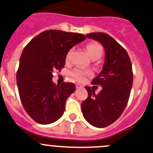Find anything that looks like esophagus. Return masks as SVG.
I'll list each match as a JSON object with an SVG mask.
<instances>
[{
	"instance_id": "obj_1",
	"label": "esophagus",
	"mask_w": 153,
	"mask_h": 153,
	"mask_svg": "<svg viewBox=\"0 0 153 153\" xmlns=\"http://www.w3.org/2000/svg\"><path fill=\"white\" fill-rule=\"evenodd\" d=\"M76 88H82V85H80V84H76Z\"/></svg>"
}]
</instances>
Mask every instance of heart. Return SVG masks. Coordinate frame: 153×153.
<instances>
[{"label": "heart", "instance_id": "obj_1", "mask_svg": "<svg viewBox=\"0 0 153 153\" xmlns=\"http://www.w3.org/2000/svg\"><path fill=\"white\" fill-rule=\"evenodd\" d=\"M86 51H87L88 54L89 55L90 58H97L98 59L102 55L103 48H102V45L100 44L97 43V42H90V43H88L86 45ZM71 51V50H70L68 52L67 55H66L67 59H68ZM91 74V71H84V70H82V69L79 68L74 69L71 72V76L78 82H84L85 79V77L88 76V75H90Z\"/></svg>", "mask_w": 153, "mask_h": 153}]
</instances>
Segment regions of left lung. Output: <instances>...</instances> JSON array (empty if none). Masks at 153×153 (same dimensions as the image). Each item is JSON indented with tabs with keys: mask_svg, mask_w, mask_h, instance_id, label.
Instances as JSON below:
<instances>
[{
	"mask_svg": "<svg viewBox=\"0 0 153 153\" xmlns=\"http://www.w3.org/2000/svg\"><path fill=\"white\" fill-rule=\"evenodd\" d=\"M86 37L102 44L105 60L99 75L91 82L102 86V90L95 95L86 86L88 95L82 102V111L89 124L105 128L119 119L127 105L133 82L132 62L126 49L108 34L93 32Z\"/></svg>",
	"mask_w": 153,
	"mask_h": 153,
	"instance_id": "8db88e82",
	"label": "left lung"
}]
</instances>
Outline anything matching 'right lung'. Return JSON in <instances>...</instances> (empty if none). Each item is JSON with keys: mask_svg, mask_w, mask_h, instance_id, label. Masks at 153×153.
I'll return each instance as SVG.
<instances>
[{"mask_svg": "<svg viewBox=\"0 0 153 153\" xmlns=\"http://www.w3.org/2000/svg\"><path fill=\"white\" fill-rule=\"evenodd\" d=\"M85 39L82 34L48 30L24 48L17 85L23 107L36 123L51 124L63 115L66 100L75 91V85L70 82L54 84L52 72L65 67L68 52Z\"/></svg>", "mask_w": 153, "mask_h": 153, "instance_id": "add662e5", "label": "right lung"}]
</instances>
